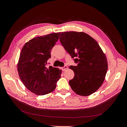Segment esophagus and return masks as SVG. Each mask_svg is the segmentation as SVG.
Segmentation results:
<instances>
[{
	"label": "esophagus",
	"mask_w": 127,
	"mask_h": 127,
	"mask_svg": "<svg viewBox=\"0 0 127 127\" xmlns=\"http://www.w3.org/2000/svg\"><path fill=\"white\" fill-rule=\"evenodd\" d=\"M67 68H68V67L66 66V65H65V66H64V67H61V69H62L63 71H64L66 69H67Z\"/></svg>",
	"instance_id": "34e87169"
}]
</instances>
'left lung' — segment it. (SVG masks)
I'll list each match as a JSON object with an SVG mask.
<instances>
[{"label":"left lung","instance_id":"8db88e82","mask_svg":"<svg viewBox=\"0 0 127 127\" xmlns=\"http://www.w3.org/2000/svg\"><path fill=\"white\" fill-rule=\"evenodd\" d=\"M59 40L77 64L69 67L75 74L69 82L71 89L82 96L94 93L102 85L107 70L106 58L99 44L84 32H62Z\"/></svg>","mask_w":127,"mask_h":127}]
</instances>
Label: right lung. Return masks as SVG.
<instances>
[{
	"label": "right lung",
	"instance_id": "right-lung-1",
	"mask_svg": "<svg viewBox=\"0 0 127 127\" xmlns=\"http://www.w3.org/2000/svg\"><path fill=\"white\" fill-rule=\"evenodd\" d=\"M60 34L53 33L34 37L25 44L20 53L17 64L19 76L25 86L36 95L52 92L60 78L61 70L48 67L47 63Z\"/></svg>",
	"mask_w": 127,
	"mask_h": 127
}]
</instances>
